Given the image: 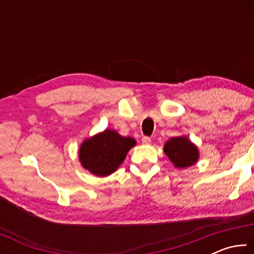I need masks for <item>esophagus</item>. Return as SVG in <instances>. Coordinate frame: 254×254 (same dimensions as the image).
<instances>
[{
    "label": "esophagus",
    "mask_w": 254,
    "mask_h": 254,
    "mask_svg": "<svg viewBox=\"0 0 254 254\" xmlns=\"http://www.w3.org/2000/svg\"><path fill=\"white\" fill-rule=\"evenodd\" d=\"M142 143H143V144H150V143H151V137L143 136V137H142Z\"/></svg>",
    "instance_id": "1"
}]
</instances>
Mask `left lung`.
<instances>
[{
    "label": "left lung",
    "mask_w": 254,
    "mask_h": 254,
    "mask_svg": "<svg viewBox=\"0 0 254 254\" xmlns=\"http://www.w3.org/2000/svg\"><path fill=\"white\" fill-rule=\"evenodd\" d=\"M163 151L176 168H187L195 165L199 157L198 149L185 135L171 137L166 142Z\"/></svg>",
    "instance_id": "8db88e82"
}]
</instances>
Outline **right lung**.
<instances>
[{
	"instance_id": "add662e5",
	"label": "right lung",
	"mask_w": 254,
	"mask_h": 254,
	"mask_svg": "<svg viewBox=\"0 0 254 254\" xmlns=\"http://www.w3.org/2000/svg\"><path fill=\"white\" fill-rule=\"evenodd\" d=\"M131 136H122L117 131L106 128L86 139L79 148V161L89 173L105 177L113 174L124 161L128 150L135 145Z\"/></svg>"
}]
</instances>
